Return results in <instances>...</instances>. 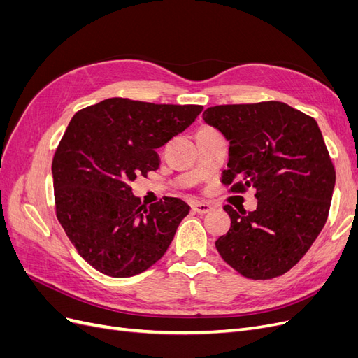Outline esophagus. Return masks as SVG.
Listing matches in <instances>:
<instances>
[{"label":"esophagus","instance_id":"34e87169","mask_svg":"<svg viewBox=\"0 0 358 358\" xmlns=\"http://www.w3.org/2000/svg\"><path fill=\"white\" fill-rule=\"evenodd\" d=\"M192 210L196 213H200V215H204V213H209L212 210V206L209 203H201V201H197L192 204Z\"/></svg>","mask_w":358,"mask_h":358}]
</instances>
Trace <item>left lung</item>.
<instances>
[{"label":"left lung","mask_w":358,"mask_h":358,"mask_svg":"<svg viewBox=\"0 0 358 358\" xmlns=\"http://www.w3.org/2000/svg\"><path fill=\"white\" fill-rule=\"evenodd\" d=\"M203 119L230 142L222 183L258 200L254 212L224 206L231 227L216 249L245 278L287 273L326 224L336 182L317 121L279 101L215 106Z\"/></svg>","instance_id":"8db88e82"}]
</instances>
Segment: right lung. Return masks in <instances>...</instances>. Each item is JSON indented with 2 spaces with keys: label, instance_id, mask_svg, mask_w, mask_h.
<instances>
[{
  "label": "right lung",
  "instance_id": "add662e5",
  "mask_svg": "<svg viewBox=\"0 0 358 358\" xmlns=\"http://www.w3.org/2000/svg\"><path fill=\"white\" fill-rule=\"evenodd\" d=\"M201 110L109 99L73 116L52 161L57 218L99 272L129 278L166 254L189 206L175 197L145 206L129 183L158 169L157 149Z\"/></svg>",
  "mask_w": 358,
  "mask_h": 358
}]
</instances>
